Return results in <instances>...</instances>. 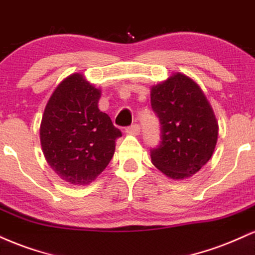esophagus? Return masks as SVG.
<instances>
[{"label": "esophagus", "mask_w": 255, "mask_h": 255, "mask_svg": "<svg viewBox=\"0 0 255 255\" xmlns=\"http://www.w3.org/2000/svg\"><path fill=\"white\" fill-rule=\"evenodd\" d=\"M139 131H140L139 125L133 124V125H131V127H128L125 132H127L128 134H132V136H137V134H139Z\"/></svg>", "instance_id": "34e87169"}]
</instances>
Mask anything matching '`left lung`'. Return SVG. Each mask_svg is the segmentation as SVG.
Instances as JSON below:
<instances>
[{"label":"left lung","instance_id":"1","mask_svg":"<svg viewBox=\"0 0 255 255\" xmlns=\"http://www.w3.org/2000/svg\"><path fill=\"white\" fill-rule=\"evenodd\" d=\"M151 107L161 123V143L151 162L172 180H184L210 160L218 122L200 86L184 73L150 87Z\"/></svg>","mask_w":255,"mask_h":255}]
</instances>
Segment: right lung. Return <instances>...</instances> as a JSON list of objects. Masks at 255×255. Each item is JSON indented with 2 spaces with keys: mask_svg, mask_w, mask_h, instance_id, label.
<instances>
[{
  "mask_svg": "<svg viewBox=\"0 0 255 255\" xmlns=\"http://www.w3.org/2000/svg\"><path fill=\"white\" fill-rule=\"evenodd\" d=\"M101 89L81 73L69 75L56 87L45 106L40 143L45 160L62 180L89 185L112 160L122 136L106 113L99 110Z\"/></svg>",
  "mask_w": 255,
  "mask_h": 255,
  "instance_id": "add662e5",
  "label": "right lung"
}]
</instances>
